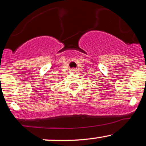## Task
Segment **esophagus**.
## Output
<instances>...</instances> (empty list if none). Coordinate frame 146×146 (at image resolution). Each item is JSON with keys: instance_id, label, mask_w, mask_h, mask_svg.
Segmentation results:
<instances>
[{"instance_id": "1", "label": "esophagus", "mask_w": 146, "mask_h": 146, "mask_svg": "<svg viewBox=\"0 0 146 146\" xmlns=\"http://www.w3.org/2000/svg\"><path fill=\"white\" fill-rule=\"evenodd\" d=\"M75 70H76V69H74V68H73V69H72V71H76Z\"/></svg>"}]
</instances>
